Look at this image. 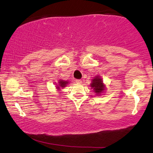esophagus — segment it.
<instances>
[{
	"label": "esophagus",
	"instance_id": "1",
	"mask_svg": "<svg viewBox=\"0 0 153 153\" xmlns=\"http://www.w3.org/2000/svg\"><path fill=\"white\" fill-rule=\"evenodd\" d=\"M76 83H78V84H80L82 82V80H76Z\"/></svg>",
	"mask_w": 153,
	"mask_h": 153
}]
</instances>
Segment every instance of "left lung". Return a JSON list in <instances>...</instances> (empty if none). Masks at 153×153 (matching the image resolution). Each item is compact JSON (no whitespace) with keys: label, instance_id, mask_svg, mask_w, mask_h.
Masks as SVG:
<instances>
[{"label":"left lung","instance_id":"left-lung-1","mask_svg":"<svg viewBox=\"0 0 153 153\" xmlns=\"http://www.w3.org/2000/svg\"><path fill=\"white\" fill-rule=\"evenodd\" d=\"M90 86L93 90L94 93H96V95H99V96L103 94L105 91L106 90L105 85L104 84L103 80L100 75H96L94 77V78L92 79Z\"/></svg>","mask_w":153,"mask_h":153}]
</instances>
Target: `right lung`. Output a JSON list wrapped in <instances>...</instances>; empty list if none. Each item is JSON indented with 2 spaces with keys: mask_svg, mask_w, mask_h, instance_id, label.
<instances>
[{
  "mask_svg": "<svg viewBox=\"0 0 153 153\" xmlns=\"http://www.w3.org/2000/svg\"><path fill=\"white\" fill-rule=\"evenodd\" d=\"M69 84V80H64L59 79L58 82L56 83V88L58 91H60L62 88H65Z\"/></svg>",
  "mask_w": 153,
  "mask_h": 153,
  "instance_id": "right-lung-1",
  "label": "right lung"
}]
</instances>
